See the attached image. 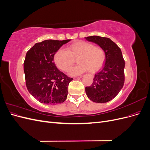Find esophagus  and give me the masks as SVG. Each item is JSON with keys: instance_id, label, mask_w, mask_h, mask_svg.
<instances>
[{"instance_id": "1", "label": "esophagus", "mask_w": 150, "mask_h": 150, "mask_svg": "<svg viewBox=\"0 0 150 150\" xmlns=\"http://www.w3.org/2000/svg\"><path fill=\"white\" fill-rule=\"evenodd\" d=\"M78 78H82V76H79Z\"/></svg>"}]
</instances>
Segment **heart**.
Masks as SVG:
<instances>
[{
    "instance_id": "1",
    "label": "heart",
    "mask_w": 150,
    "mask_h": 150,
    "mask_svg": "<svg viewBox=\"0 0 150 150\" xmlns=\"http://www.w3.org/2000/svg\"><path fill=\"white\" fill-rule=\"evenodd\" d=\"M76 59L78 64L69 71L71 75H78L87 70L94 72L100 69L105 61L106 53L100 46L79 40L68 46L66 51L59 49L54 56L57 67L64 72L69 71Z\"/></svg>"
}]
</instances>
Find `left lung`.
Wrapping results in <instances>:
<instances>
[{
    "mask_svg": "<svg viewBox=\"0 0 150 150\" xmlns=\"http://www.w3.org/2000/svg\"><path fill=\"white\" fill-rule=\"evenodd\" d=\"M85 38L98 44L106 53L103 69L95 74L91 86L86 87V93L93 102H108L117 96L125 83V63L121 51L110 38L97 35Z\"/></svg>",
    "mask_w": 150,
    "mask_h": 150,
    "instance_id": "1",
    "label": "left lung"
}]
</instances>
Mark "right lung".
Segmentation results:
<instances>
[{"mask_svg":"<svg viewBox=\"0 0 150 150\" xmlns=\"http://www.w3.org/2000/svg\"><path fill=\"white\" fill-rule=\"evenodd\" d=\"M70 40H46L27 52L24 62L26 87L40 103L53 105L66 99L68 86L73 79L59 70L53 60L56 51Z\"/></svg>","mask_w":150,"mask_h":150,"instance_id":"obj_1","label":"right lung"}]
</instances>
